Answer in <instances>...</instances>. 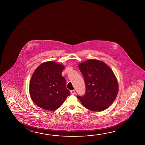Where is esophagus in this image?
<instances>
[{"label":"esophagus","instance_id":"esophagus-1","mask_svg":"<svg viewBox=\"0 0 145 145\" xmlns=\"http://www.w3.org/2000/svg\"><path fill=\"white\" fill-rule=\"evenodd\" d=\"M70 92H71V93L72 95H74V94L75 93V90H71Z\"/></svg>","mask_w":145,"mask_h":145}]
</instances>
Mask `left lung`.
<instances>
[{
    "label": "left lung",
    "mask_w": 145,
    "mask_h": 145,
    "mask_svg": "<svg viewBox=\"0 0 145 145\" xmlns=\"http://www.w3.org/2000/svg\"><path fill=\"white\" fill-rule=\"evenodd\" d=\"M79 69L86 83L83 96L77 95L83 106L92 111H102L113 103L118 84L111 69L106 63L90 59L80 63Z\"/></svg>",
    "instance_id": "1"
}]
</instances>
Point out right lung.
Listing matches in <instances>:
<instances>
[{"instance_id": "right-lung-1", "label": "right lung", "mask_w": 145, "mask_h": 145, "mask_svg": "<svg viewBox=\"0 0 145 145\" xmlns=\"http://www.w3.org/2000/svg\"><path fill=\"white\" fill-rule=\"evenodd\" d=\"M64 65L49 61L35 69L31 77L29 93L31 99L38 107L54 111L64 102L70 93L66 80L62 75Z\"/></svg>"}]
</instances>
